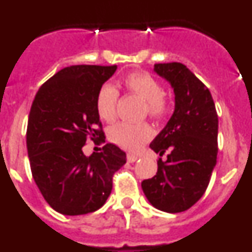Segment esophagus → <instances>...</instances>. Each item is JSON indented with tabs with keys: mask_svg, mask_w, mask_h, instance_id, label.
<instances>
[{
	"mask_svg": "<svg viewBox=\"0 0 252 252\" xmlns=\"http://www.w3.org/2000/svg\"><path fill=\"white\" fill-rule=\"evenodd\" d=\"M137 159H139V155H135V154H128L127 155L128 162H135Z\"/></svg>",
	"mask_w": 252,
	"mask_h": 252,
	"instance_id": "34e87169",
	"label": "esophagus"
}]
</instances>
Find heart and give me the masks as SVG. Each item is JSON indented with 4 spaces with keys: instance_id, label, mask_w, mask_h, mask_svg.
Returning <instances> with one entry per match:
<instances>
[{
    "instance_id": "heart-1",
    "label": "heart",
    "mask_w": 252,
    "mask_h": 252,
    "mask_svg": "<svg viewBox=\"0 0 252 252\" xmlns=\"http://www.w3.org/2000/svg\"><path fill=\"white\" fill-rule=\"evenodd\" d=\"M128 94L145 101V111L151 119L161 120L170 112L171 99L162 92V86L157 78L146 72H132L124 79ZM119 91L111 84H103L95 97V111L99 119L112 122L117 115ZM154 131L149 124H117L108 130V139L125 150L135 151L153 137Z\"/></svg>"
}]
</instances>
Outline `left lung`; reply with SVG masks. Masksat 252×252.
Wrapping results in <instances>:
<instances>
[{"mask_svg": "<svg viewBox=\"0 0 252 252\" xmlns=\"http://www.w3.org/2000/svg\"><path fill=\"white\" fill-rule=\"evenodd\" d=\"M175 94V110L150 144L160 157L158 173L141 183L148 201L168 213L184 212L201 199L217 162L218 116L209 90L182 63L155 64Z\"/></svg>", "mask_w": 252, "mask_h": 252, "instance_id": "1", "label": "left lung"}]
</instances>
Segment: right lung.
Listing matches in <instances>:
<instances>
[{
	"label": "right lung",
	"instance_id": "right-lung-1",
	"mask_svg": "<svg viewBox=\"0 0 252 252\" xmlns=\"http://www.w3.org/2000/svg\"><path fill=\"white\" fill-rule=\"evenodd\" d=\"M117 65H72L40 87L29 115L26 146L35 183L49 206L65 216L94 212L112 190V177L126 162L119 146L83 154L87 139L104 142L95 111L99 88Z\"/></svg>",
	"mask_w": 252,
	"mask_h": 252
}]
</instances>
